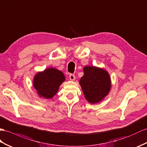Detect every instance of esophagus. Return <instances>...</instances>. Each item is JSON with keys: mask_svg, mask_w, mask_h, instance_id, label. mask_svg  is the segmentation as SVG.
I'll return each instance as SVG.
<instances>
[{"mask_svg": "<svg viewBox=\"0 0 147 147\" xmlns=\"http://www.w3.org/2000/svg\"><path fill=\"white\" fill-rule=\"evenodd\" d=\"M69 80H70V81H74V80H75V76L74 74H71L70 75H69Z\"/></svg>", "mask_w": 147, "mask_h": 147, "instance_id": "obj_1", "label": "esophagus"}]
</instances>
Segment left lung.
<instances>
[{
    "mask_svg": "<svg viewBox=\"0 0 147 147\" xmlns=\"http://www.w3.org/2000/svg\"><path fill=\"white\" fill-rule=\"evenodd\" d=\"M80 84L88 102L94 104L105 99L111 89V79L107 71L94 66H85Z\"/></svg>",
    "mask_w": 147,
    "mask_h": 147,
    "instance_id": "8db88e82",
    "label": "left lung"
}]
</instances>
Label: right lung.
<instances>
[{
	"mask_svg": "<svg viewBox=\"0 0 147 147\" xmlns=\"http://www.w3.org/2000/svg\"><path fill=\"white\" fill-rule=\"evenodd\" d=\"M65 80V74L61 71L50 67L35 75L33 85L40 97L51 99L58 92L59 86Z\"/></svg>",
	"mask_w": 147,
	"mask_h": 147,
	"instance_id": "right-lung-1",
	"label": "right lung"
}]
</instances>
